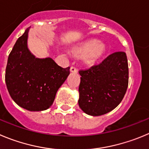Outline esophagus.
<instances>
[{"label":"esophagus","instance_id":"34e87169","mask_svg":"<svg viewBox=\"0 0 149 149\" xmlns=\"http://www.w3.org/2000/svg\"><path fill=\"white\" fill-rule=\"evenodd\" d=\"M70 72L73 73H76L78 72V70L75 67H71V68H70Z\"/></svg>","mask_w":149,"mask_h":149}]
</instances>
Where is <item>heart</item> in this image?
<instances>
[{
  "label": "heart",
  "instance_id": "obj_1",
  "mask_svg": "<svg viewBox=\"0 0 149 149\" xmlns=\"http://www.w3.org/2000/svg\"><path fill=\"white\" fill-rule=\"evenodd\" d=\"M106 51V48L102 42L97 40H90L81 43L73 49V54L78 57H82L85 65L92 66L99 62Z\"/></svg>",
  "mask_w": 149,
  "mask_h": 149
}]
</instances>
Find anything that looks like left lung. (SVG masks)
Returning <instances> with one entry per match:
<instances>
[{
	"label": "left lung",
	"mask_w": 149,
	"mask_h": 149,
	"mask_svg": "<svg viewBox=\"0 0 149 149\" xmlns=\"http://www.w3.org/2000/svg\"><path fill=\"white\" fill-rule=\"evenodd\" d=\"M79 74V107L92 116L108 113L121 102L127 90L129 68L126 53H113L100 65L80 70Z\"/></svg>",
	"instance_id": "obj_1"
}]
</instances>
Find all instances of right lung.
Masks as SVG:
<instances>
[{"label": "right lung", "instance_id": "right-lung-1", "mask_svg": "<svg viewBox=\"0 0 149 149\" xmlns=\"http://www.w3.org/2000/svg\"><path fill=\"white\" fill-rule=\"evenodd\" d=\"M30 28L17 40L8 58L5 81L11 98L29 111L48 109L70 74L51 57L37 58L28 48Z\"/></svg>", "mask_w": 149, "mask_h": 149}]
</instances>
